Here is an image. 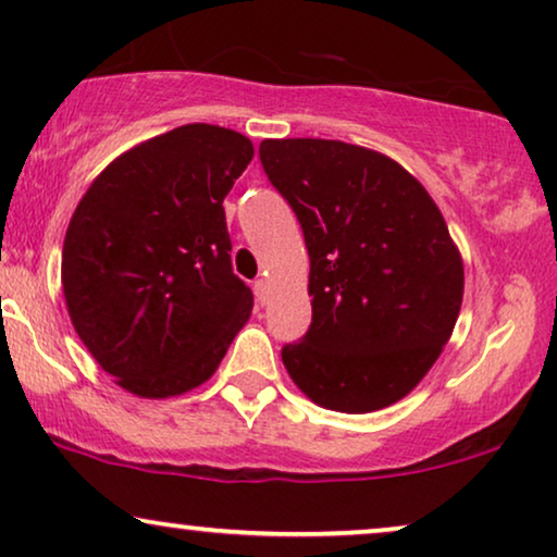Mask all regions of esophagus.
Returning a JSON list of instances; mask_svg holds the SVG:
<instances>
[{"instance_id":"34e87169","label":"esophagus","mask_w":557,"mask_h":557,"mask_svg":"<svg viewBox=\"0 0 557 557\" xmlns=\"http://www.w3.org/2000/svg\"><path fill=\"white\" fill-rule=\"evenodd\" d=\"M253 292H256L258 304H265V299H269V281L258 278L256 284H253Z\"/></svg>"}]
</instances>
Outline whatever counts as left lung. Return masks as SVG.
I'll list each match as a JSON object with an SVG mask.
<instances>
[{
  "instance_id": "8db88e82",
  "label": "left lung",
  "mask_w": 557,
  "mask_h": 557,
  "mask_svg": "<svg viewBox=\"0 0 557 557\" xmlns=\"http://www.w3.org/2000/svg\"><path fill=\"white\" fill-rule=\"evenodd\" d=\"M261 164L299 218L311 324L281 349L301 393L339 413L393 406L451 337L463 263L413 174L334 139H265Z\"/></svg>"
}]
</instances>
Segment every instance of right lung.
Segmentation results:
<instances>
[{
	"mask_svg": "<svg viewBox=\"0 0 557 557\" xmlns=\"http://www.w3.org/2000/svg\"><path fill=\"white\" fill-rule=\"evenodd\" d=\"M253 144L187 124L113 159L75 208L63 294L83 345L124 391L170 398L210 380L253 309L233 273L223 200Z\"/></svg>",
	"mask_w": 557,
	"mask_h": 557,
	"instance_id": "right-lung-1",
	"label": "right lung"
}]
</instances>
